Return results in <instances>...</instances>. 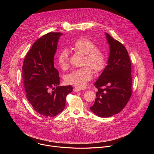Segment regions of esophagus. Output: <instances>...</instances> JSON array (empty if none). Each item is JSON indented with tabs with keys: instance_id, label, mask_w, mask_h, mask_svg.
<instances>
[{
	"instance_id": "obj_1",
	"label": "esophagus",
	"mask_w": 154,
	"mask_h": 154,
	"mask_svg": "<svg viewBox=\"0 0 154 154\" xmlns=\"http://www.w3.org/2000/svg\"><path fill=\"white\" fill-rule=\"evenodd\" d=\"M73 91H74V92H78V91H81V89L80 88H74L73 89Z\"/></svg>"
}]
</instances>
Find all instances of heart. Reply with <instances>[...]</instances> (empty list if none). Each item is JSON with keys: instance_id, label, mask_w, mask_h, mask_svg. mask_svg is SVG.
<instances>
[{"instance_id": "obj_1", "label": "heart", "mask_w": 154, "mask_h": 154, "mask_svg": "<svg viewBox=\"0 0 154 154\" xmlns=\"http://www.w3.org/2000/svg\"><path fill=\"white\" fill-rule=\"evenodd\" d=\"M96 48L94 42L85 38H79L74 42L72 48L84 55L83 65L85 66L68 74L65 77L66 83L78 88H83L93 77V72L91 67L96 72L103 70L106 64V57L102 50ZM57 63L62 69L68 68L69 57L66 50L63 49L58 54Z\"/></svg>"}]
</instances>
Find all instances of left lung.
<instances>
[{
    "instance_id": "obj_1",
    "label": "left lung",
    "mask_w": 154,
    "mask_h": 154,
    "mask_svg": "<svg viewBox=\"0 0 154 154\" xmlns=\"http://www.w3.org/2000/svg\"><path fill=\"white\" fill-rule=\"evenodd\" d=\"M109 45L106 66L94 83L96 98L91 110L97 116L108 118L118 114L125 106L131 94V68L124 46L105 33Z\"/></svg>"
}]
</instances>
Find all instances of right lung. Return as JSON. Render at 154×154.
I'll return each mask as SVG.
<instances>
[{
  "instance_id": "right-lung-1",
  "label": "right lung",
  "mask_w": 154,
  "mask_h": 154,
  "mask_svg": "<svg viewBox=\"0 0 154 154\" xmlns=\"http://www.w3.org/2000/svg\"><path fill=\"white\" fill-rule=\"evenodd\" d=\"M62 35L50 32L35 41L22 68L27 100L36 112L46 117L60 113L65 106L67 95L72 91L71 85L58 86L60 78L54 67V58Z\"/></svg>"
}]
</instances>
